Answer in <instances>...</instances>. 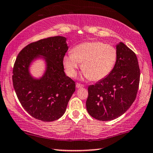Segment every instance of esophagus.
<instances>
[{"instance_id":"obj_1","label":"esophagus","mask_w":153,"mask_h":153,"mask_svg":"<svg viewBox=\"0 0 153 153\" xmlns=\"http://www.w3.org/2000/svg\"><path fill=\"white\" fill-rule=\"evenodd\" d=\"M76 88H82V87H84V86L83 85V84H79V83H76Z\"/></svg>"}]
</instances>
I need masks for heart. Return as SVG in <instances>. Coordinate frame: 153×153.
<instances>
[{"label":"heart","instance_id":"obj_1","mask_svg":"<svg viewBox=\"0 0 153 153\" xmlns=\"http://www.w3.org/2000/svg\"><path fill=\"white\" fill-rule=\"evenodd\" d=\"M117 50L104 42H86L77 45L72 53L63 58V65L68 76H74L80 63L84 76L91 80L105 78L112 71L117 61Z\"/></svg>","mask_w":153,"mask_h":153}]
</instances>
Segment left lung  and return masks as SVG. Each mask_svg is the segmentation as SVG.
<instances>
[{"label": "left lung", "mask_w": 153, "mask_h": 153, "mask_svg": "<svg viewBox=\"0 0 153 153\" xmlns=\"http://www.w3.org/2000/svg\"><path fill=\"white\" fill-rule=\"evenodd\" d=\"M117 61L108 76L88 87L86 109L100 121L113 120L123 115L135 101L140 79L135 53L123 42L117 46Z\"/></svg>", "instance_id": "obj_1"}]
</instances>
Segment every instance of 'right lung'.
Here are the masks:
<instances>
[{"label": "right lung", "mask_w": 153, "mask_h": 153, "mask_svg": "<svg viewBox=\"0 0 153 153\" xmlns=\"http://www.w3.org/2000/svg\"><path fill=\"white\" fill-rule=\"evenodd\" d=\"M66 40L54 36L31 42L20 51L13 65V85L18 100L29 115L42 122L62 117L76 91V82L64 71L63 58L69 48ZM40 56L47 67L43 77L36 79L28 67Z\"/></svg>", "instance_id": "add662e5"}]
</instances>
